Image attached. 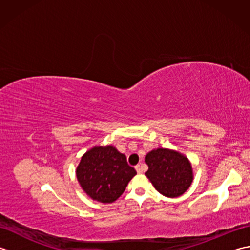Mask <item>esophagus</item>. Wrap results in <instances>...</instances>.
I'll return each instance as SVG.
<instances>
[{
  "label": "esophagus",
  "mask_w": 250,
  "mask_h": 250,
  "mask_svg": "<svg viewBox=\"0 0 250 250\" xmlns=\"http://www.w3.org/2000/svg\"><path fill=\"white\" fill-rule=\"evenodd\" d=\"M135 169H136V172L139 173V174H142L143 172H144V168H143L142 164H137V166L135 167Z\"/></svg>",
  "instance_id": "34e87169"
}]
</instances>
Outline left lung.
Instances as JSON below:
<instances>
[{"label": "left lung", "instance_id": "1", "mask_svg": "<svg viewBox=\"0 0 250 250\" xmlns=\"http://www.w3.org/2000/svg\"><path fill=\"white\" fill-rule=\"evenodd\" d=\"M145 162L148 166L146 177L167 198L183 195L193 182L191 162L179 151L159 147L147 153Z\"/></svg>", "mask_w": 250, "mask_h": 250}]
</instances>
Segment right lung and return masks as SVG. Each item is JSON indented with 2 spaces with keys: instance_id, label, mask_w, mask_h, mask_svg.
Returning a JSON list of instances; mask_svg holds the SVG:
<instances>
[{
  "instance_id": "right-lung-1",
  "label": "right lung",
  "mask_w": 250,
  "mask_h": 250,
  "mask_svg": "<svg viewBox=\"0 0 250 250\" xmlns=\"http://www.w3.org/2000/svg\"><path fill=\"white\" fill-rule=\"evenodd\" d=\"M135 175L125 156L113 145L92 147L83 153L76 167V177L83 192L103 204L114 203Z\"/></svg>"
}]
</instances>
